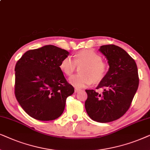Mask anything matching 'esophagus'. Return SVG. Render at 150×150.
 I'll list each match as a JSON object with an SVG mask.
<instances>
[{
	"instance_id": "esophagus-1",
	"label": "esophagus",
	"mask_w": 150,
	"mask_h": 150,
	"mask_svg": "<svg viewBox=\"0 0 150 150\" xmlns=\"http://www.w3.org/2000/svg\"><path fill=\"white\" fill-rule=\"evenodd\" d=\"M79 91H80V89L75 88V93H78Z\"/></svg>"
}]
</instances>
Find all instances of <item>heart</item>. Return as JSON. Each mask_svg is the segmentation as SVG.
<instances>
[{
    "mask_svg": "<svg viewBox=\"0 0 150 150\" xmlns=\"http://www.w3.org/2000/svg\"><path fill=\"white\" fill-rule=\"evenodd\" d=\"M101 56L91 50H83L75 55V60L67 56L61 61L59 67L64 73L71 75L82 67L80 74L70 77L69 82L76 88L88 86L93 82L97 83L104 78L108 71L107 64L101 60Z\"/></svg>",
    "mask_w": 150,
    "mask_h": 150,
    "instance_id": "obj_1",
    "label": "heart"
}]
</instances>
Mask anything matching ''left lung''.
Returning <instances> with one entry per match:
<instances>
[{
  "mask_svg": "<svg viewBox=\"0 0 150 150\" xmlns=\"http://www.w3.org/2000/svg\"><path fill=\"white\" fill-rule=\"evenodd\" d=\"M99 51L105 57L108 71L97 86L101 94L86 90L85 108L90 118L108 123L120 118L127 111L139 87V79L134 59L122 48L114 45L101 46Z\"/></svg>",
  "mask_w": 150,
  "mask_h": 150,
  "instance_id": "8db88e82",
  "label": "left lung"
}]
</instances>
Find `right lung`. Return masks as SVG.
<instances>
[{
  "mask_svg": "<svg viewBox=\"0 0 150 150\" xmlns=\"http://www.w3.org/2000/svg\"><path fill=\"white\" fill-rule=\"evenodd\" d=\"M69 52L46 45L26 52L15 67V95L32 118L51 121L60 117L66 100L74 88L66 80L59 67Z\"/></svg>",
  "mask_w": 150,
  "mask_h": 150,
  "instance_id": "right-lung-1",
  "label": "right lung"
}]
</instances>
